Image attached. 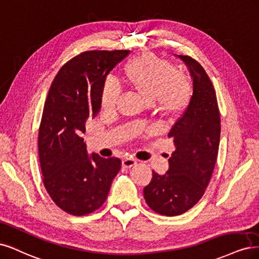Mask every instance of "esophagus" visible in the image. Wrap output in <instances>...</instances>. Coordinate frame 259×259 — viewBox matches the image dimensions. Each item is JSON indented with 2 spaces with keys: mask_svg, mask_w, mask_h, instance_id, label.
Segmentation results:
<instances>
[{
  "mask_svg": "<svg viewBox=\"0 0 259 259\" xmlns=\"http://www.w3.org/2000/svg\"><path fill=\"white\" fill-rule=\"evenodd\" d=\"M121 163H122L124 168H131V166L137 164V160L132 159V158H124Z\"/></svg>",
  "mask_w": 259,
  "mask_h": 259,
  "instance_id": "34e87169",
  "label": "esophagus"
}]
</instances>
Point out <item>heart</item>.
Listing matches in <instances>:
<instances>
[{"label":"heart","instance_id":"1","mask_svg":"<svg viewBox=\"0 0 259 259\" xmlns=\"http://www.w3.org/2000/svg\"><path fill=\"white\" fill-rule=\"evenodd\" d=\"M123 78L147 102L156 101L164 114L182 112L191 99L189 79L178 73L172 63L153 54H144L131 60L124 66ZM118 97L117 85L112 79L106 80L101 95L102 107L112 110Z\"/></svg>","mask_w":259,"mask_h":259}]
</instances>
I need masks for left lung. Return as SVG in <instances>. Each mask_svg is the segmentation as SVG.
<instances>
[{"mask_svg":"<svg viewBox=\"0 0 259 259\" xmlns=\"http://www.w3.org/2000/svg\"><path fill=\"white\" fill-rule=\"evenodd\" d=\"M184 62L193 79V96L185 112L169 132L175 151L163 175L153 171L144 187L147 205L156 213H185L203 196L219 154L221 116L210 77L193 58L174 55Z\"/></svg>","mask_w":259,"mask_h":259,"instance_id":"obj_1","label":"left lung"}]
</instances>
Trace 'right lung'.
<instances>
[{"label": "right lung", "instance_id": "obj_1", "mask_svg": "<svg viewBox=\"0 0 259 259\" xmlns=\"http://www.w3.org/2000/svg\"><path fill=\"white\" fill-rule=\"evenodd\" d=\"M128 55L82 53L62 66L49 88L38 132L40 170L48 195L69 214L86 215L101 206L121 168L119 158L88 155L79 136L101 108L107 74Z\"/></svg>", "mask_w": 259, "mask_h": 259}]
</instances>
